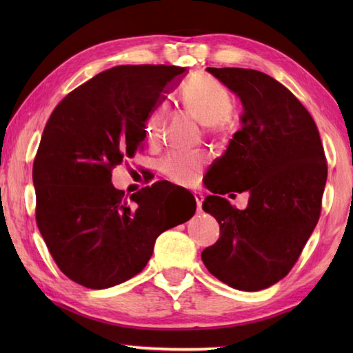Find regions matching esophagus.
I'll use <instances>...</instances> for the list:
<instances>
[{
    "label": "esophagus",
    "instance_id": "1",
    "mask_svg": "<svg viewBox=\"0 0 353 353\" xmlns=\"http://www.w3.org/2000/svg\"><path fill=\"white\" fill-rule=\"evenodd\" d=\"M194 199H196L197 203V211H201V203H203V196L200 192H194Z\"/></svg>",
    "mask_w": 353,
    "mask_h": 353
}]
</instances>
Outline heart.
Returning <instances> with one entry per match:
<instances>
[{
  "instance_id": "obj_1",
  "label": "heart",
  "mask_w": 353,
  "mask_h": 353,
  "mask_svg": "<svg viewBox=\"0 0 353 353\" xmlns=\"http://www.w3.org/2000/svg\"><path fill=\"white\" fill-rule=\"evenodd\" d=\"M181 103L186 112L205 124L209 133L226 130V119L235 108L234 97L219 80L199 74L186 83L181 92ZM165 109L162 104L156 106L144 123V133L148 141L159 139L163 127ZM203 167V157L199 154L170 153L161 161V171L170 181L179 185H190Z\"/></svg>"
}]
</instances>
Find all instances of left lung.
Wrapping results in <instances>:
<instances>
[{"label":"left lung","mask_w":353,"mask_h":353,"mask_svg":"<svg viewBox=\"0 0 353 353\" xmlns=\"http://www.w3.org/2000/svg\"><path fill=\"white\" fill-rule=\"evenodd\" d=\"M244 106L243 127L212 163L205 212L220 238L201 252L229 287L259 291L294 267L320 219L327 163L310 112L279 81L256 70L208 68ZM250 192L241 212L221 196ZM235 196V194H230Z\"/></svg>","instance_id":"8db88e82"}]
</instances>
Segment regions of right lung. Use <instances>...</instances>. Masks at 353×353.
<instances>
[{"label":"right lung","instance_id":"1","mask_svg":"<svg viewBox=\"0 0 353 353\" xmlns=\"http://www.w3.org/2000/svg\"><path fill=\"white\" fill-rule=\"evenodd\" d=\"M185 71L114 66L66 95L45 125L33 162L36 223L61 272L86 288L142 272L156 238L196 212V201L177 211L163 182L130 199L110 182L112 170L144 147L145 118Z\"/></svg>","mask_w":353,"mask_h":353}]
</instances>
